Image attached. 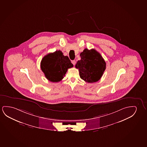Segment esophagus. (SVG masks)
Instances as JSON below:
<instances>
[{
	"mask_svg": "<svg viewBox=\"0 0 147 147\" xmlns=\"http://www.w3.org/2000/svg\"><path fill=\"white\" fill-rule=\"evenodd\" d=\"M72 63L73 65H75V64H76V61H75V60L72 61Z\"/></svg>",
	"mask_w": 147,
	"mask_h": 147,
	"instance_id": "1",
	"label": "esophagus"
}]
</instances>
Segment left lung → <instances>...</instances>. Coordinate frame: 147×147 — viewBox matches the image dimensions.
<instances>
[{"instance_id": "1", "label": "left lung", "mask_w": 147, "mask_h": 147, "mask_svg": "<svg viewBox=\"0 0 147 147\" xmlns=\"http://www.w3.org/2000/svg\"><path fill=\"white\" fill-rule=\"evenodd\" d=\"M80 55L81 60L77 61L75 67L79 69L80 78L88 83L98 81L106 67L100 53L94 49H85Z\"/></svg>"}]
</instances>
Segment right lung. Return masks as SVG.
Returning <instances> with one entry per match:
<instances>
[{
    "mask_svg": "<svg viewBox=\"0 0 147 147\" xmlns=\"http://www.w3.org/2000/svg\"><path fill=\"white\" fill-rule=\"evenodd\" d=\"M73 67L67 56L61 51L47 54L41 60L40 67L45 76L49 81L57 82L63 79L69 68Z\"/></svg>",
    "mask_w": 147,
    "mask_h": 147,
    "instance_id": "1",
    "label": "right lung"
}]
</instances>
